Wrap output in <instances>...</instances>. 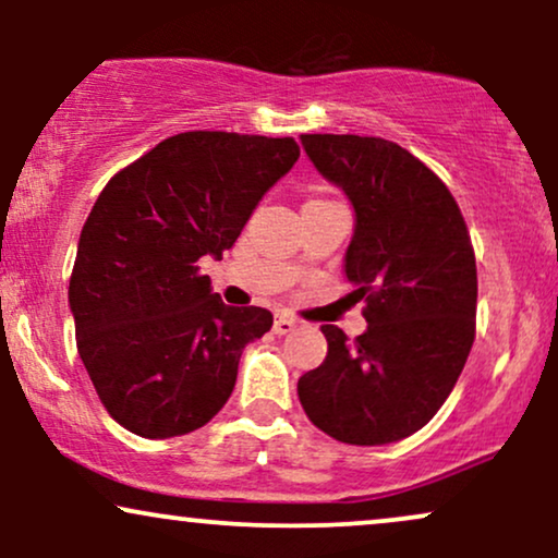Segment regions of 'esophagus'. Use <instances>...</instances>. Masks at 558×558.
Returning <instances> with one entry per match:
<instances>
[{"instance_id":"esophagus-1","label":"esophagus","mask_w":558,"mask_h":558,"mask_svg":"<svg viewBox=\"0 0 558 558\" xmlns=\"http://www.w3.org/2000/svg\"><path fill=\"white\" fill-rule=\"evenodd\" d=\"M293 328H296V319H293V317H288V315H278V317H275L272 330L278 332V336H286V332H291Z\"/></svg>"}]
</instances>
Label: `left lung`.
Listing matches in <instances>:
<instances>
[{
	"mask_svg": "<svg viewBox=\"0 0 558 558\" xmlns=\"http://www.w3.org/2000/svg\"><path fill=\"white\" fill-rule=\"evenodd\" d=\"M301 146L354 209L343 272L367 330L319 328L328 356L299 377V401L341 444H396L444 407L475 341L470 233L444 181L393 141L312 133Z\"/></svg>",
	"mask_w": 558,
	"mask_h": 558,
	"instance_id": "obj_1",
	"label": "left lung"
}]
</instances>
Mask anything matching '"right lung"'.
<instances>
[{"label":"right lung","instance_id":"obj_1","mask_svg":"<svg viewBox=\"0 0 558 558\" xmlns=\"http://www.w3.org/2000/svg\"><path fill=\"white\" fill-rule=\"evenodd\" d=\"M293 138L189 131L120 170L81 230L70 275L75 341L114 422L141 438L194 433L226 407L262 306H228L198 259H222L296 165Z\"/></svg>","mask_w":558,"mask_h":558}]
</instances>
